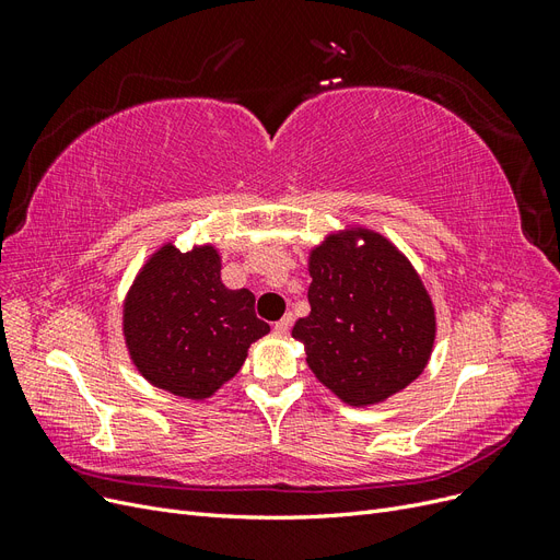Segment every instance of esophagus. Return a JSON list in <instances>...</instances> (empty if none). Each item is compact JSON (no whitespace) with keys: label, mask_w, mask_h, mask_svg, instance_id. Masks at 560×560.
<instances>
[{"label":"esophagus","mask_w":560,"mask_h":560,"mask_svg":"<svg viewBox=\"0 0 560 560\" xmlns=\"http://www.w3.org/2000/svg\"><path fill=\"white\" fill-rule=\"evenodd\" d=\"M292 322H294V317L292 315H284L282 319H278L276 322V334H280V336H284V334H290V329H292Z\"/></svg>","instance_id":"obj_1"}]
</instances>
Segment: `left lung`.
<instances>
[{"mask_svg":"<svg viewBox=\"0 0 560 560\" xmlns=\"http://www.w3.org/2000/svg\"><path fill=\"white\" fill-rule=\"evenodd\" d=\"M308 270L311 313L292 336L306 346L322 385L350 406H369L422 374L434 343V308L393 243L366 229L329 235L311 252Z\"/></svg>","mask_w":560,"mask_h":560,"instance_id":"1","label":"left lung"}]
</instances>
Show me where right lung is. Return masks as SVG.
Returning <instances> with one entry per match:
<instances>
[{
	"label": "right lung",
	"mask_w": 560,
	"mask_h": 560,
	"mask_svg": "<svg viewBox=\"0 0 560 560\" xmlns=\"http://www.w3.org/2000/svg\"><path fill=\"white\" fill-rule=\"evenodd\" d=\"M212 245H163L135 278L124 334L140 374L177 397L206 399L238 374L247 348L270 331L249 290H229Z\"/></svg>",
	"instance_id": "obj_1"
}]
</instances>
